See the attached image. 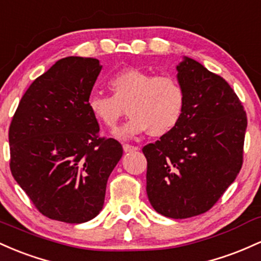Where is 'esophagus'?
I'll return each instance as SVG.
<instances>
[{
  "mask_svg": "<svg viewBox=\"0 0 261 261\" xmlns=\"http://www.w3.org/2000/svg\"><path fill=\"white\" fill-rule=\"evenodd\" d=\"M123 150H124L125 153H128V151H134V150H138V146L129 145V144H123Z\"/></svg>",
  "mask_w": 261,
  "mask_h": 261,
  "instance_id": "34e87169",
  "label": "esophagus"
}]
</instances>
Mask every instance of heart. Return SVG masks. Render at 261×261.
Instances as JSON below:
<instances>
[{
  "instance_id": "obj_1",
  "label": "heart",
  "mask_w": 261,
  "mask_h": 261,
  "mask_svg": "<svg viewBox=\"0 0 261 261\" xmlns=\"http://www.w3.org/2000/svg\"><path fill=\"white\" fill-rule=\"evenodd\" d=\"M111 95L93 93L87 101L90 112L106 128L115 129L124 113L128 121L116 132L119 139H130L149 132L154 137L168 134L178 124L185 111V91L171 75H156L129 67L107 81Z\"/></svg>"
}]
</instances>
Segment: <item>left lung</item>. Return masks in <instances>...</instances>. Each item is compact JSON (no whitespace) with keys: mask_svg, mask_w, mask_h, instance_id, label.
<instances>
[{"mask_svg":"<svg viewBox=\"0 0 261 261\" xmlns=\"http://www.w3.org/2000/svg\"><path fill=\"white\" fill-rule=\"evenodd\" d=\"M176 71L185 91L182 118L143 153L149 202L160 215L182 219L207 212L236 180L248 122L223 77L189 57Z\"/></svg>","mask_w":261,"mask_h":261,"instance_id":"8db88e82","label":"left lung"}]
</instances>
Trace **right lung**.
Masks as SVG:
<instances>
[{"label": "right lung", "instance_id": "right-lung-1", "mask_svg": "<svg viewBox=\"0 0 261 261\" xmlns=\"http://www.w3.org/2000/svg\"><path fill=\"white\" fill-rule=\"evenodd\" d=\"M102 65L67 57L32 83L10 125L11 171L45 217L85 223L101 212L107 180L123 149L99 138L87 107Z\"/></svg>", "mask_w": 261, "mask_h": 261}]
</instances>
